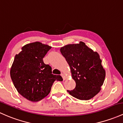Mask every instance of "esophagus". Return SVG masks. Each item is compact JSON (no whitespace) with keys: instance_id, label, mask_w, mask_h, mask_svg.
<instances>
[{"instance_id":"esophagus-1","label":"esophagus","mask_w":123,"mask_h":123,"mask_svg":"<svg viewBox=\"0 0 123 123\" xmlns=\"http://www.w3.org/2000/svg\"><path fill=\"white\" fill-rule=\"evenodd\" d=\"M61 76H62V77H63V80H66V79L67 77H66V76L65 75H64V74H63V73H62V74H61Z\"/></svg>"}]
</instances>
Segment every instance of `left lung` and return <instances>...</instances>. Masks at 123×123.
I'll return each mask as SVG.
<instances>
[{
  "label": "left lung",
  "instance_id": "8db88e82",
  "mask_svg": "<svg viewBox=\"0 0 123 123\" xmlns=\"http://www.w3.org/2000/svg\"><path fill=\"white\" fill-rule=\"evenodd\" d=\"M60 51L68 63L72 77L76 83L74 89L67 90L68 93L81 100L94 97L101 90L105 76L98 53L83 42L63 46Z\"/></svg>",
  "mask_w": 123,
  "mask_h": 123
}]
</instances>
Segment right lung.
<instances>
[{"label": "right lung", "instance_id": "obj_1", "mask_svg": "<svg viewBox=\"0 0 123 123\" xmlns=\"http://www.w3.org/2000/svg\"><path fill=\"white\" fill-rule=\"evenodd\" d=\"M51 46L39 42L27 44L14 57L10 68V77L17 91L33 102L44 98L50 92L55 80L62 76L52 74L51 67L43 59Z\"/></svg>", "mask_w": 123, "mask_h": 123}]
</instances>
